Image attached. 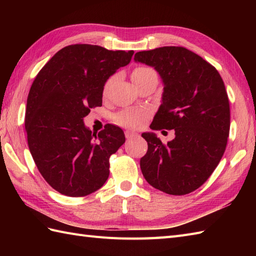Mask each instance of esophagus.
<instances>
[{
    "label": "esophagus",
    "instance_id": "esophagus-1",
    "mask_svg": "<svg viewBox=\"0 0 256 256\" xmlns=\"http://www.w3.org/2000/svg\"><path fill=\"white\" fill-rule=\"evenodd\" d=\"M133 136H138V133L132 132V131H125V138H132Z\"/></svg>",
    "mask_w": 256,
    "mask_h": 256
}]
</instances>
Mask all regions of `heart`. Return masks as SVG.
Listing matches in <instances>:
<instances>
[{"label": "heart", "instance_id": "obj_1", "mask_svg": "<svg viewBox=\"0 0 256 256\" xmlns=\"http://www.w3.org/2000/svg\"><path fill=\"white\" fill-rule=\"evenodd\" d=\"M150 72H153V70L150 69V68H146V67H138L136 68L133 72L132 74V78H140L145 76L146 74H148ZM110 81H108V84H106V88L104 91L108 90V86H110ZM146 116H148V113L145 111H138V110H125L123 112H121L116 116V121L118 124L124 125V126H128V128H140V125L143 124V122L145 121Z\"/></svg>", "mask_w": 256, "mask_h": 256}]
</instances>
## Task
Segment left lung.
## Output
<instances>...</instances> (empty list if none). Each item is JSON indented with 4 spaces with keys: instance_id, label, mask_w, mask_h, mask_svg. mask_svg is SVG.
Listing matches in <instances>:
<instances>
[{
    "instance_id": "obj_1",
    "label": "left lung",
    "mask_w": 256,
    "mask_h": 256,
    "mask_svg": "<svg viewBox=\"0 0 256 256\" xmlns=\"http://www.w3.org/2000/svg\"><path fill=\"white\" fill-rule=\"evenodd\" d=\"M134 60L153 67L164 91L152 130H175L167 144L153 132L140 158L150 186L182 196L199 188L224 156L230 131V106L218 70L187 48L165 46L135 54Z\"/></svg>"
}]
</instances>
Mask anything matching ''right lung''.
Masks as SVG:
<instances>
[{"label":"right lung","mask_w":256,"mask_h":256,"mask_svg":"<svg viewBox=\"0 0 256 256\" xmlns=\"http://www.w3.org/2000/svg\"><path fill=\"white\" fill-rule=\"evenodd\" d=\"M134 52L77 44L54 55L27 96L25 130L38 170L69 197L100 189L108 177V158L125 142L122 128L108 124L94 134L84 118L102 106L106 80L131 62Z\"/></svg>","instance_id":"1"}]
</instances>
